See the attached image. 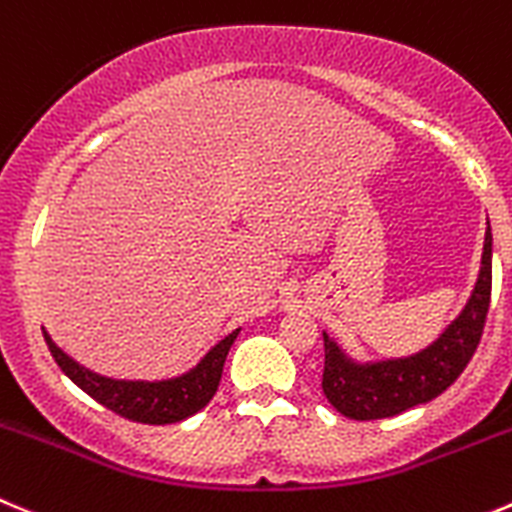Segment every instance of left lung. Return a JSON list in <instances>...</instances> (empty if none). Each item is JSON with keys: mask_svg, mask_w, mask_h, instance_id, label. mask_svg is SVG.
<instances>
[{"mask_svg": "<svg viewBox=\"0 0 512 512\" xmlns=\"http://www.w3.org/2000/svg\"><path fill=\"white\" fill-rule=\"evenodd\" d=\"M493 236L485 233L483 269L470 301L440 339L410 359L359 367L344 359L324 334V377L321 389L337 412L349 420H384L415 405H425L445 392L462 374L478 349L493 291Z\"/></svg>", "mask_w": 512, "mask_h": 512, "instance_id": "left-lung-1", "label": "left lung"}]
</instances>
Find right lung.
<instances>
[{
  "mask_svg": "<svg viewBox=\"0 0 512 512\" xmlns=\"http://www.w3.org/2000/svg\"><path fill=\"white\" fill-rule=\"evenodd\" d=\"M236 337L238 329L228 334L223 342H218L196 369H191V372L178 379H168V382H120V379L100 377V374L72 362L45 332V342L50 347L52 357H55L57 367L82 392L90 394L95 402H100L102 407H107L115 415L125 417V420L143 422V425H170V422L186 420V417L203 410L216 394L223 362H226V354L231 344L236 342Z\"/></svg>",
  "mask_w": 512,
  "mask_h": 512,
  "instance_id": "1",
  "label": "right lung"
}]
</instances>
